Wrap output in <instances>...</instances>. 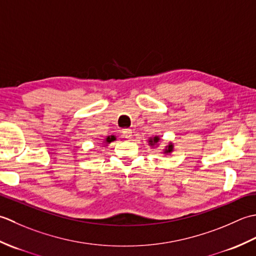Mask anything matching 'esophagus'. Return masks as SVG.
Here are the masks:
<instances>
[{
    "label": "esophagus",
    "mask_w": 256,
    "mask_h": 256,
    "mask_svg": "<svg viewBox=\"0 0 256 256\" xmlns=\"http://www.w3.org/2000/svg\"><path fill=\"white\" fill-rule=\"evenodd\" d=\"M122 134L124 138H132V129H122Z\"/></svg>",
    "instance_id": "1"
}]
</instances>
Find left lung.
<instances>
[{
  "label": "left lung",
  "mask_w": 256,
  "mask_h": 256,
  "mask_svg": "<svg viewBox=\"0 0 256 256\" xmlns=\"http://www.w3.org/2000/svg\"><path fill=\"white\" fill-rule=\"evenodd\" d=\"M158 140H159V137H154V140L150 139L149 142H150L151 144H154V142H158ZM171 151H172V144H169V146H168V149L166 150V152H171Z\"/></svg>",
  "instance_id": "8db88e82"
}]
</instances>
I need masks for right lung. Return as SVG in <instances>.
Segmentation results:
<instances>
[{
  "mask_svg": "<svg viewBox=\"0 0 256 256\" xmlns=\"http://www.w3.org/2000/svg\"><path fill=\"white\" fill-rule=\"evenodd\" d=\"M114 140H116V137H114V136H108V137L106 138V142H114Z\"/></svg>",
  "mask_w": 256,
  "mask_h": 256,
  "instance_id": "obj_1",
  "label": "right lung"
}]
</instances>
